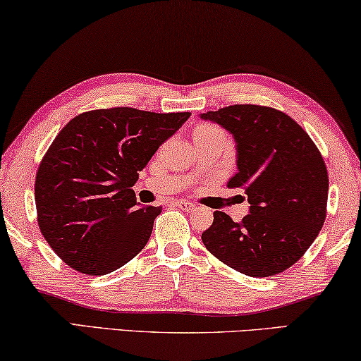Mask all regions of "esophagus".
Wrapping results in <instances>:
<instances>
[{"mask_svg":"<svg viewBox=\"0 0 361 361\" xmlns=\"http://www.w3.org/2000/svg\"><path fill=\"white\" fill-rule=\"evenodd\" d=\"M175 206H178L181 211H192V209H196L195 204L191 201H185V199H178V201H175Z\"/></svg>","mask_w":361,"mask_h":361,"instance_id":"34e87169","label":"esophagus"}]
</instances>
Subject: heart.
Segmentation results:
<instances>
[{
	"label": "heart",
	"mask_w": 361,
	"mask_h": 361,
	"mask_svg": "<svg viewBox=\"0 0 361 361\" xmlns=\"http://www.w3.org/2000/svg\"><path fill=\"white\" fill-rule=\"evenodd\" d=\"M214 131H222V129L214 125H202L196 129V133H214Z\"/></svg>",
	"instance_id": "b5f03b06"
}]
</instances>
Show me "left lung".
<instances>
[{"label":"left lung","instance_id":"left-lung-1","mask_svg":"<svg viewBox=\"0 0 361 361\" xmlns=\"http://www.w3.org/2000/svg\"><path fill=\"white\" fill-rule=\"evenodd\" d=\"M233 134L238 171L230 190H243L250 214L240 224L225 212L201 235L206 248L245 276L271 277L292 267L319 235L329 175L313 139L293 118L264 105H230L202 113Z\"/></svg>","mask_w":361,"mask_h":361}]
</instances>
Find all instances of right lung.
I'll return each instance as SVG.
<instances>
[{
	"label": "right lung",
	"instance_id": "add662e5",
	"mask_svg": "<svg viewBox=\"0 0 361 361\" xmlns=\"http://www.w3.org/2000/svg\"><path fill=\"white\" fill-rule=\"evenodd\" d=\"M190 115L113 106L80 113L56 134L34 195L40 232L63 262L105 276L142 251L162 207H137L133 186Z\"/></svg>",
	"mask_w": 361,
	"mask_h": 361
}]
</instances>
